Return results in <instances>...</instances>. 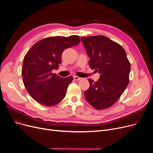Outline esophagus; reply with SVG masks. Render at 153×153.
Wrapping results in <instances>:
<instances>
[{"label": "esophagus", "mask_w": 153, "mask_h": 153, "mask_svg": "<svg viewBox=\"0 0 153 153\" xmlns=\"http://www.w3.org/2000/svg\"><path fill=\"white\" fill-rule=\"evenodd\" d=\"M73 77H74V79L76 80V81H79V80L81 79V77H79L77 76H74Z\"/></svg>", "instance_id": "34e87169"}]
</instances>
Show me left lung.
I'll return each mask as SVG.
<instances>
[{
  "mask_svg": "<svg viewBox=\"0 0 153 153\" xmlns=\"http://www.w3.org/2000/svg\"><path fill=\"white\" fill-rule=\"evenodd\" d=\"M90 58L92 69L100 74L97 81L88 79L90 87L85 92L87 101L97 110L110 107L118 100L129 83L130 63L123 47L102 35L82 36Z\"/></svg>",
  "mask_w": 153,
  "mask_h": 153,
  "instance_id": "1",
  "label": "left lung"
}]
</instances>
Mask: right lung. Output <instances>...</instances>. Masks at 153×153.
<instances>
[{"instance_id":"right-lung-1","label":"right lung","mask_w":153,"mask_h":153,"mask_svg":"<svg viewBox=\"0 0 153 153\" xmlns=\"http://www.w3.org/2000/svg\"><path fill=\"white\" fill-rule=\"evenodd\" d=\"M80 41L76 35L48 37L36 42L27 52L22 69L23 81L28 94L37 102L52 107L65 97L73 77L62 78L52 71L58 69L64 50L77 45Z\"/></svg>"}]
</instances>
